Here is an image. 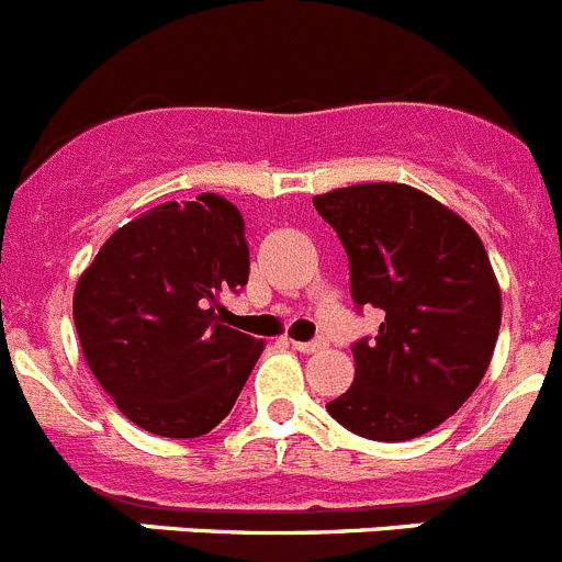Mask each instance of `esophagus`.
Masks as SVG:
<instances>
[{
	"mask_svg": "<svg viewBox=\"0 0 562 562\" xmlns=\"http://www.w3.org/2000/svg\"><path fill=\"white\" fill-rule=\"evenodd\" d=\"M292 347H295L297 352H317L323 350L325 341H292Z\"/></svg>",
	"mask_w": 562,
	"mask_h": 562,
	"instance_id": "1",
	"label": "esophagus"
}]
</instances>
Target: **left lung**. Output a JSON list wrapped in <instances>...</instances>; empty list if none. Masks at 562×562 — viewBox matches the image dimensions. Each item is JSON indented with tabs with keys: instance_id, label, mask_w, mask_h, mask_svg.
<instances>
[{
	"instance_id": "1",
	"label": "left lung",
	"mask_w": 562,
	"mask_h": 562,
	"mask_svg": "<svg viewBox=\"0 0 562 562\" xmlns=\"http://www.w3.org/2000/svg\"><path fill=\"white\" fill-rule=\"evenodd\" d=\"M350 259L358 308L383 317L352 345L356 381L328 414L356 436L408 441L450 419L483 381L502 323L488 254L463 217L397 181L314 195Z\"/></svg>"
}]
</instances>
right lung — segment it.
I'll return each instance as SVG.
<instances>
[{
  "instance_id": "add662e5",
  "label": "right lung",
  "mask_w": 562,
  "mask_h": 562,
  "mask_svg": "<svg viewBox=\"0 0 562 562\" xmlns=\"http://www.w3.org/2000/svg\"><path fill=\"white\" fill-rule=\"evenodd\" d=\"M248 270L243 215L215 192L154 206L101 245L77 281L74 323L126 419L165 438L204 436L226 419L265 350L215 314Z\"/></svg>"
}]
</instances>
